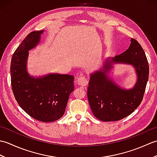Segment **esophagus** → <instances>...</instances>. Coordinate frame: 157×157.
I'll return each instance as SVG.
<instances>
[{"instance_id": "1", "label": "esophagus", "mask_w": 157, "mask_h": 157, "mask_svg": "<svg viewBox=\"0 0 157 157\" xmlns=\"http://www.w3.org/2000/svg\"><path fill=\"white\" fill-rule=\"evenodd\" d=\"M77 82L79 86H82V87H85L88 84V79H86L85 76H81L77 79Z\"/></svg>"}]
</instances>
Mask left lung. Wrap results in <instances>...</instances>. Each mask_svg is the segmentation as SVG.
Returning <instances> with one entry per match:
<instances>
[{
  "label": "left lung",
  "instance_id": "8db88e82",
  "mask_svg": "<svg viewBox=\"0 0 157 157\" xmlns=\"http://www.w3.org/2000/svg\"><path fill=\"white\" fill-rule=\"evenodd\" d=\"M113 63H125L135 67L138 79L135 87L121 89L106 74ZM149 75V66L144 50L135 39H131L128 50L107 59L103 69L92 73L88 86V99L96 118L102 121H119L138 107L143 99Z\"/></svg>",
  "mask_w": 157,
  "mask_h": 157
}]
</instances>
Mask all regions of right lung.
<instances>
[{
	"mask_svg": "<svg viewBox=\"0 0 157 157\" xmlns=\"http://www.w3.org/2000/svg\"><path fill=\"white\" fill-rule=\"evenodd\" d=\"M43 32H30L15 50L11 63V81L15 100L23 111L32 118L47 123L64 114L69 95L74 90V78L51 73L35 78L28 74L29 51L37 46Z\"/></svg>",
	"mask_w": 157,
	"mask_h": 157,
	"instance_id": "add662e5",
	"label": "right lung"
}]
</instances>
